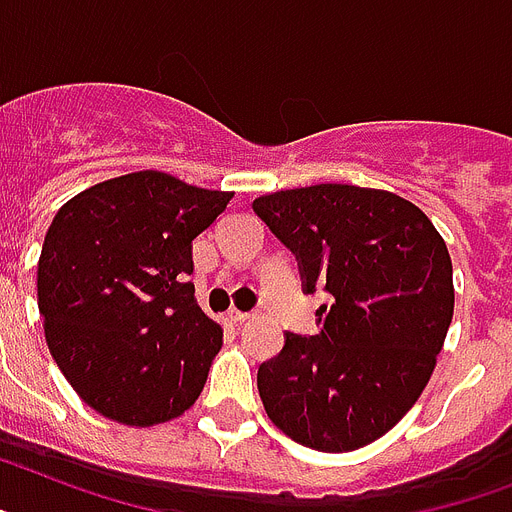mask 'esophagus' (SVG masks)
Instances as JSON below:
<instances>
[{"label": "esophagus", "instance_id": "obj_1", "mask_svg": "<svg viewBox=\"0 0 512 512\" xmlns=\"http://www.w3.org/2000/svg\"><path fill=\"white\" fill-rule=\"evenodd\" d=\"M253 314H248V311H240V308H235L232 306L230 311H227V319H230L232 324H243V322H248V319H251Z\"/></svg>", "mask_w": 512, "mask_h": 512}]
</instances>
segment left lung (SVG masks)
<instances>
[{
	"label": "left lung",
	"mask_w": 512,
	"mask_h": 512,
	"mask_svg": "<svg viewBox=\"0 0 512 512\" xmlns=\"http://www.w3.org/2000/svg\"><path fill=\"white\" fill-rule=\"evenodd\" d=\"M253 211L322 285V332H285L259 366L272 424L319 453L387 434L421 398L453 322V261L432 219L390 190L322 183L277 190Z\"/></svg>",
	"instance_id": "8db88e82"
}]
</instances>
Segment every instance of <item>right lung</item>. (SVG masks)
Returning <instances> with one entry per match:
<instances>
[{"mask_svg": "<svg viewBox=\"0 0 512 512\" xmlns=\"http://www.w3.org/2000/svg\"><path fill=\"white\" fill-rule=\"evenodd\" d=\"M230 198L143 170L80 190L52 219L36 280L46 345L104 418L164 424L204 390L222 327L185 277L193 238Z\"/></svg>", "mask_w": 512, "mask_h": 512, "instance_id": "right-lung-1", "label": "right lung"}]
</instances>
